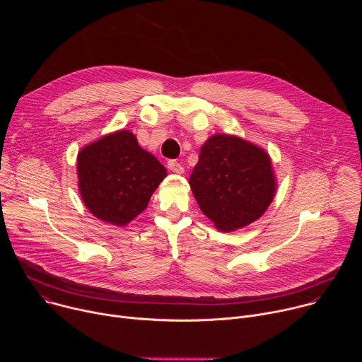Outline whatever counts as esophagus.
<instances>
[{
  "label": "esophagus",
  "mask_w": 362,
  "mask_h": 362,
  "mask_svg": "<svg viewBox=\"0 0 362 362\" xmlns=\"http://www.w3.org/2000/svg\"><path fill=\"white\" fill-rule=\"evenodd\" d=\"M168 168H169L170 172H173L176 175H182L185 172V168L179 162H176V160H169L168 162Z\"/></svg>",
  "instance_id": "esophagus-1"
}]
</instances>
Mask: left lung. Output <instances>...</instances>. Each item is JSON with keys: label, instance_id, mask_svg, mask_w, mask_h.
Segmentation results:
<instances>
[{"label": "left lung", "instance_id": "8db88e82", "mask_svg": "<svg viewBox=\"0 0 362 362\" xmlns=\"http://www.w3.org/2000/svg\"><path fill=\"white\" fill-rule=\"evenodd\" d=\"M189 185L203 215L222 232L259 219L276 193L268 151L239 136L223 133L203 143Z\"/></svg>", "mask_w": 362, "mask_h": 362}]
</instances>
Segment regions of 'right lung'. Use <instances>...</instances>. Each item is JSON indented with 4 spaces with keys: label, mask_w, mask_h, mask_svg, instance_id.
Wrapping results in <instances>:
<instances>
[{
    "label": "right lung",
    "mask_w": 362,
    "mask_h": 362,
    "mask_svg": "<svg viewBox=\"0 0 362 362\" xmlns=\"http://www.w3.org/2000/svg\"><path fill=\"white\" fill-rule=\"evenodd\" d=\"M77 176L86 208L103 222L126 226L147 208L168 172L123 129L80 148Z\"/></svg>",
    "instance_id": "right-lung-1"
}]
</instances>
